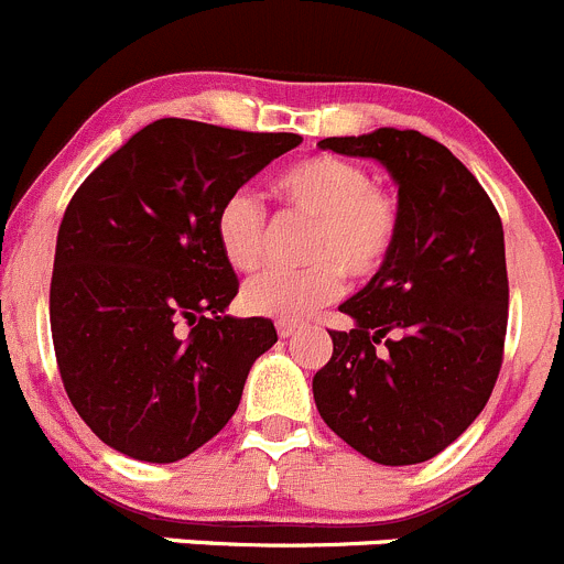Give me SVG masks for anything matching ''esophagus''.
<instances>
[{"mask_svg": "<svg viewBox=\"0 0 564 564\" xmlns=\"http://www.w3.org/2000/svg\"><path fill=\"white\" fill-rule=\"evenodd\" d=\"M275 328H278V336H281V339H289V336H294L300 328H303V323H292V319H278Z\"/></svg>", "mask_w": 564, "mask_h": 564, "instance_id": "esophagus-1", "label": "esophagus"}]
</instances>
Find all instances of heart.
Wrapping results in <instances>:
<instances>
[{
	"label": "heart",
	"instance_id": "heart-1",
	"mask_svg": "<svg viewBox=\"0 0 564 564\" xmlns=\"http://www.w3.org/2000/svg\"><path fill=\"white\" fill-rule=\"evenodd\" d=\"M275 192L289 210L314 219L306 241L312 264L250 278L241 289L247 312L278 319L306 317L341 292V275L372 278L398 245L401 203L376 186L359 163L334 155L306 158L278 175ZM214 239L236 272L258 270L267 250L264 205L247 192L225 197L214 217Z\"/></svg>",
	"mask_w": 564,
	"mask_h": 564
}]
</instances>
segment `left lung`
Here are the masks:
<instances>
[{"mask_svg": "<svg viewBox=\"0 0 564 564\" xmlns=\"http://www.w3.org/2000/svg\"><path fill=\"white\" fill-rule=\"evenodd\" d=\"M376 158L398 183L401 236L387 264L345 300L350 330L314 376L319 417L378 465L429 462L487 406L503 361L507 252L496 205L465 163L417 130L323 139Z\"/></svg>", "mask_w": 564, "mask_h": 564, "instance_id": "8db88e82", "label": "left lung"}]
</instances>
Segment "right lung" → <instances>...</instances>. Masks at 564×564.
<instances>
[{"mask_svg":"<svg viewBox=\"0 0 564 564\" xmlns=\"http://www.w3.org/2000/svg\"><path fill=\"white\" fill-rule=\"evenodd\" d=\"M300 141L158 119L68 203L50 286L57 370L77 414L119 454L177 462L239 409L252 361L278 334L272 319L225 314L239 278L214 217Z\"/></svg>","mask_w":564,"mask_h":564,"instance_id":"1","label":"right lung"}]
</instances>
